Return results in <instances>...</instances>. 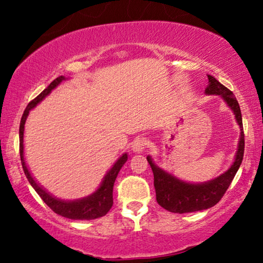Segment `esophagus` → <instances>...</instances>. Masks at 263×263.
Returning a JSON list of instances; mask_svg holds the SVG:
<instances>
[{
	"mask_svg": "<svg viewBox=\"0 0 263 263\" xmlns=\"http://www.w3.org/2000/svg\"><path fill=\"white\" fill-rule=\"evenodd\" d=\"M147 146V139L144 137H137L132 142V151L136 153H141Z\"/></svg>",
	"mask_w": 263,
	"mask_h": 263,
	"instance_id": "esophagus-1",
	"label": "esophagus"
}]
</instances>
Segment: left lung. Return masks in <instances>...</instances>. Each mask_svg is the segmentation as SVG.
<instances>
[{
    "label": "left lung",
    "instance_id": "8db88e82",
    "mask_svg": "<svg viewBox=\"0 0 263 263\" xmlns=\"http://www.w3.org/2000/svg\"><path fill=\"white\" fill-rule=\"evenodd\" d=\"M209 86L205 89V94L220 95L226 103L233 110L235 119L240 126V140L234 162L228 172L218 176L217 179L205 182L202 184H191L176 179L162 169L155 166L151 157H147V161L153 171L154 175V188L157 194V202L163 209L175 212L186 213L206 210L209 208L220 201L222 196L229 189L231 182L237 174L240 164L242 162L245 151V135L242 127L241 111L237 99L230 89L221 84L212 75H208Z\"/></svg>",
    "mask_w": 263,
    "mask_h": 263
}]
</instances>
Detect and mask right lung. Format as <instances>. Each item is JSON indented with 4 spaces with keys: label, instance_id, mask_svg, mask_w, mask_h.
Returning <instances> with one entry per match:
<instances>
[{
    "label": "right lung",
    "instance_id": "right-lung-1",
    "mask_svg": "<svg viewBox=\"0 0 263 263\" xmlns=\"http://www.w3.org/2000/svg\"><path fill=\"white\" fill-rule=\"evenodd\" d=\"M65 77H59L50 83L45 90H43L41 94H39L34 100H32L26 106L24 110V114L22 116L21 124H20V155H21V161L22 166H23V171L25 173L26 179L29 180L30 184L33 186V189L37 191V194L41 196L47 206L51 209V210L54 211L58 215L62 217L69 218V219H77V220H90V219H96V218H100L102 216H105L108 211L111 209L114 204V198H112V190H114V183L116 181V177H117L119 171L123 167V164L126 162L127 160V154H123L121 158H119L116 163L112 166V168L106 173L103 182L100 185V188L97 189L94 194L88 196L86 198L78 199V201H61V199H58L53 197L47 191L44 190L41 185H39L37 182H35L32 176H31L30 172L28 171V167H26L25 161H24V147H23V135H24V124L26 121V117H28L29 111L33 109L35 105H37L39 102H41L44 97L48 95L51 92L52 89H54L58 84L61 81H64Z\"/></svg>",
    "mask_w": 263,
    "mask_h": 263
}]
</instances>
